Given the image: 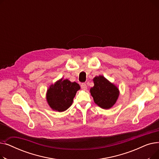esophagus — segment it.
<instances>
[{
	"mask_svg": "<svg viewBox=\"0 0 159 159\" xmlns=\"http://www.w3.org/2000/svg\"><path fill=\"white\" fill-rule=\"evenodd\" d=\"M81 88L83 90H86L87 89V86H86L85 83H82V84H81Z\"/></svg>",
	"mask_w": 159,
	"mask_h": 159,
	"instance_id": "obj_1",
	"label": "esophagus"
}]
</instances>
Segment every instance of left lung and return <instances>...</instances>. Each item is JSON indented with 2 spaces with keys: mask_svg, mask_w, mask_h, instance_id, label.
Instances as JSON below:
<instances>
[{
  "mask_svg": "<svg viewBox=\"0 0 159 159\" xmlns=\"http://www.w3.org/2000/svg\"><path fill=\"white\" fill-rule=\"evenodd\" d=\"M93 80L94 86L90 89V93L95 103L102 109H110L118 99V88L102 75L95 77Z\"/></svg>",
  "mask_w": 159,
  "mask_h": 159,
  "instance_id": "obj_1",
  "label": "left lung"
}]
</instances>
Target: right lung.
Returning a JSON list of instances; mask_svg holds the SVG:
<instances>
[{"label":"right lung","mask_w":159,"mask_h":159,"mask_svg":"<svg viewBox=\"0 0 159 159\" xmlns=\"http://www.w3.org/2000/svg\"><path fill=\"white\" fill-rule=\"evenodd\" d=\"M80 88L77 82L61 79L48 89L47 102L53 110L58 112L64 111L71 106L73 98Z\"/></svg>","instance_id":"1"}]
</instances>
